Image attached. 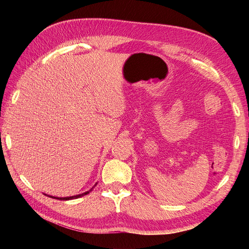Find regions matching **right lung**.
Returning a JSON list of instances; mask_svg holds the SVG:
<instances>
[{"label": "right lung", "mask_w": 249, "mask_h": 249, "mask_svg": "<svg viewBox=\"0 0 249 249\" xmlns=\"http://www.w3.org/2000/svg\"><path fill=\"white\" fill-rule=\"evenodd\" d=\"M96 185V184H95ZM94 185V186H95ZM93 189V188H91V189H90L89 191H87V192H85V193H82V194H78V195H74V196H69V197H53V196H51L52 198H56V199H60V200H71V199H74V198H79V197H82L83 195H86V194H88L90 191H91Z\"/></svg>", "instance_id": "right-lung-1"}]
</instances>
